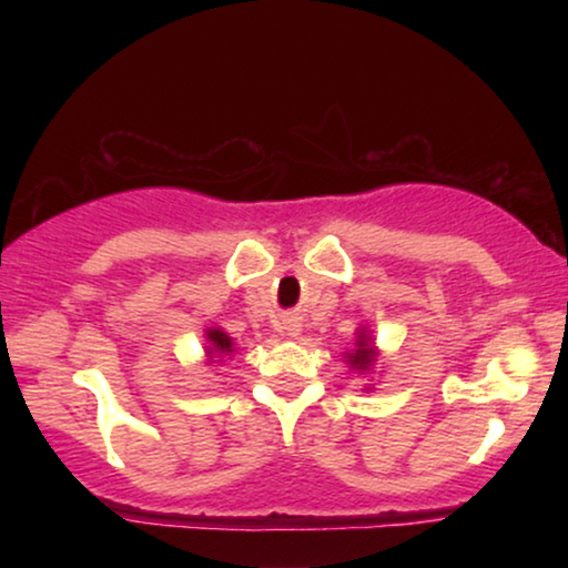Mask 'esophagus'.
<instances>
[{
    "label": "esophagus",
    "instance_id": "esophagus-1",
    "mask_svg": "<svg viewBox=\"0 0 568 568\" xmlns=\"http://www.w3.org/2000/svg\"><path fill=\"white\" fill-rule=\"evenodd\" d=\"M286 336H292V338H297L300 336V331H302V325L297 323V321H290V323H286Z\"/></svg>",
    "mask_w": 568,
    "mask_h": 568
}]
</instances>
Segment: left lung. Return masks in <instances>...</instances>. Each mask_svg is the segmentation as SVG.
<instances>
[{"mask_svg":"<svg viewBox=\"0 0 568 568\" xmlns=\"http://www.w3.org/2000/svg\"><path fill=\"white\" fill-rule=\"evenodd\" d=\"M377 356H379V348L375 346L372 331L364 328V325L362 328H356V344L352 352L344 354V362L348 364V369L359 372V375H372V372H375ZM367 390H372V387H367Z\"/></svg>","mask_w":568,"mask_h":568,"instance_id":"1","label":"left lung"}]
</instances>
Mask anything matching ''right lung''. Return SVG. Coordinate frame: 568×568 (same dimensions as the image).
<instances>
[{"mask_svg":"<svg viewBox=\"0 0 568 568\" xmlns=\"http://www.w3.org/2000/svg\"><path fill=\"white\" fill-rule=\"evenodd\" d=\"M204 336H206V344H204L206 364L224 362V359H230V356L237 352L235 338H232L224 328H220V325H209V328L204 331Z\"/></svg>","mask_w":568,"mask_h":568,"instance_id":"right-lung-1","label":"right lung"}]
</instances>
